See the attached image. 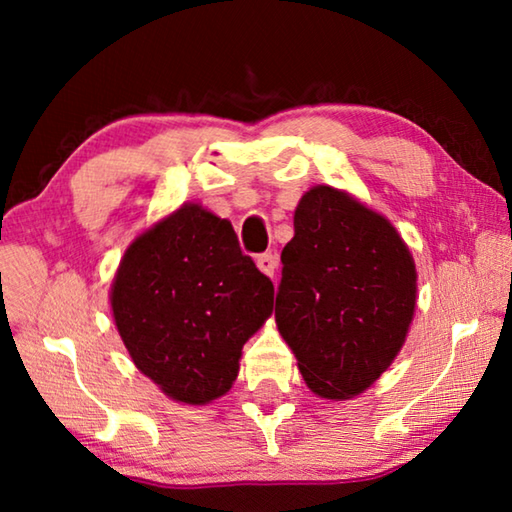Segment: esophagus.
Returning a JSON list of instances; mask_svg holds the SVG:
<instances>
[{"label":"esophagus","instance_id":"34e87169","mask_svg":"<svg viewBox=\"0 0 512 512\" xmlns=\"http://www.w3.org/2000/svg\"><path fill=\"white\" fill-rule=\"evenodd\" d=\"M257 268L259 271H262L264 275H268V277H273L275 275V268H277V259H275V255L273 253H262V255H257Z\"/></svg>","mask_w":512,"mask_h":512}]
</instances>
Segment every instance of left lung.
Listing matches in <instances>:
<instances>
[{
	"label": "left lung",
	"instance_id": "1",
	"mask_svg": "<svg viewBox=\"0 0 512 512\" xmlns=\"http://www.w3.org/2000/svg\"><path fill=\"white\" fill-rule=\"evenodd\" d=\"M293 228L275 323L311 391L350 400L406 341L418 293L413 257L391 221L327 185L300 198Z\"/></svg>",
	"mask_w": 512,
	"mask_h": 512
}]
</instances>
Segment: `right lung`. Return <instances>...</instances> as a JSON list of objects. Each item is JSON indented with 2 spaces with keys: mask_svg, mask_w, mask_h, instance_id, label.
Returning a JSON list of instances; mask_svg holds the SVG:
<instances>
[{
  "mask_svg": "<svg viewBox=\"0 0 512 512\" xmlns=\"http://www.w3.org/2000/svg\"><path fill=\"white\" fill-rule=\"evenodd\" d=\"M273 293L230 221L185 203L126 248L110 305L137 370L171 400L207 404L232 388Z\"/></svg>",
  "mask_w": 512,
  "mask_h": 512,
  "instance_id": "obj_1",
  "label": "right lung"
}]
</instances>
